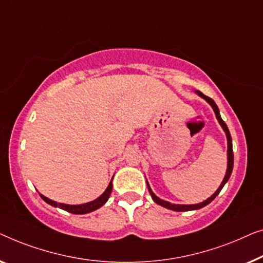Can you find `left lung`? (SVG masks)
<instances>
[{"label":"left lung","instance_id":"left-lung-1","mask_svg":"<svg viewBox=\"0 0 263 263\" xmlns=\"http://www.w3.org/2000/svg\"><path fill=\"white\" fill-rule=\"evenodd\" d=\"M195 93H197L199 96H200V98H202L204 100H206V101L210 103V106L212 107V108H213V112H214V114H216V118H217L218 123L220 124L221 128H223L224 132H225V135H227V139H228V168H227V173H225L224 179H223V181H221L220 186L218 187V190H217L216 192H214V193H213L212 195H211V197H210L209 199H206L205 201L199 202V204H193V205L172 204V202L165 201V200H163V199L158 198L157 195L154 193L153 190H151V188H150V186H149V182H147V180H146L147 190H149V192H150V195H151V198L154 199V201L156 202V204H158V205H161V206L165 207V209H168V210H173V211H176V212H184V211L199 210V209H202V207L206 206V205H209L210 202L212 201L213 199L216 198L217 195L220 193V191L223 190L224 184L228 182V180H229V179H230L231 173H232V168H234V151H232V139H231V135H230V132H229V128H228V126H227V124H225V123H224V120L221 119L220 113H219V109H218V107H217V105H216V102H214L213 100L211 99V98H209V96H206V95L202 94L201 91L195 90Z\"/></svg>","mask_w":263,"mask_h":263}]
</instances>
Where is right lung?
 <instances>
[{"label": "right lung", "instance_id": "add662e5", "mask_svg": "<svg viewBox=\"0 0 263 263\" xmlns=\"http://www.w3.org/2000/svg\"><path fill=\"white\" fill-rule=\"evenodd\" d=\"M113 180V179H112ZM112 180H110V182L108 184V187L106 188V191L103 192V193L100 195L98 199H95L93 201H89V202H86V204H81V205H68V204H62V202H57V201H53L51 200V199L46 198L45 195L40 194L39 195L42 197V199L47 204L53 206V207H59V209L66 211V212H70V213H73V214H86V213H89V212H93V211L100 209V207L103 206L108 200L110 193H112V188H113V183H112Z\"/></svg>", "mask_w": 263, "mask_h": 263}]
</instances>
